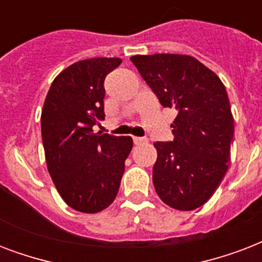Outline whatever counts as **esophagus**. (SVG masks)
<instances>
[{
  "label": "esophagus",
  "instance_id": "esophagus-1",
  "mask_svg": "<svg viewBox=\"0 0 262 262\" xmlns=\"http://www.w3.org/2000/svg\"><path fill=\"white\" fill-rule=\"evenodd\" d=\"M133 143L135 145H141V144L148 143V140L145 137H133Z\"/></svg>",
  "mask_w": 262,
  "mask_h": 262
}]
</instances>
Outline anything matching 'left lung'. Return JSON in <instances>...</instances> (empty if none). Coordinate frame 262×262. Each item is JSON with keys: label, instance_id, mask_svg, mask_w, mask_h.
<instances>
[{"label": "left lung", "instance_id": "8db88e82", "mask_svg": "<svg viewBox=\"0 0 262 262\" xmlns=\"http://www.w3.org/2000/svg\"><path fill=\"white\" fill-rule=\"evenodd\" d=\"M163 107H174L172 141H156L152 171L160 200L179 211L201 207L227 171L234 118L223 83L199 59L182 54L130 57Z\"/></svg>", "mask_w": 262, "mask_h": 262}]
</instances>
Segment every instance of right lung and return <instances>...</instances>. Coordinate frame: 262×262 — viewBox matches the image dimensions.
Wrapping results in <instances>:
<instances>
[{
  "label": "right lung",
  "mask_w": 262,
  "mask_h": 262,
  "mask_svg": "<svg viewBox=\"0 0 262 262\" xmlns=\"http://www.w3.org/2000/svg\"><path fill=\"white\" fill-rule=\"evenodd\" d=\"M121 58L73 63L51 84L40 126L47 170L59 195L84 213L103 211L118 193L132 137L94 133L104 119V79Z\"/></svg>",
  "instance_id": "obj_1"
}]
</instances>
